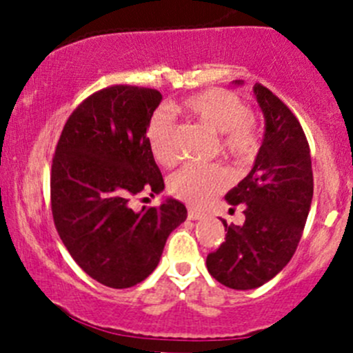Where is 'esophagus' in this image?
Listing matches in <instances>:
<instances>
[{
  "mask_svg": "<svg viewBox=\"0 0 353 353\" xmlns=\"http://www.w3.org/2000/svg\"><path fill=\"white\" fill-rule=\"evenodd\" d=\"M188 219H190V220H201V219H205V213L198 212V210H194V208H190V212H188Z\"/></svg>",
  "mask_w": 353,
  "mask_h": 353,
  "instance_id": "34e87169",
  "label": "esophagus"
}]
</instances>
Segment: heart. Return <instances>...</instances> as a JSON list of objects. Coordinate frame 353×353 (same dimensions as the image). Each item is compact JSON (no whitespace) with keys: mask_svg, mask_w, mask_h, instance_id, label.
Instances as JSON below:
<instances>
[{"mask_svg":"<svg viewBox=\"0 0 353 353\" xmlns=\"http://www.w3.org/2000/svg\"><path fill=\"white\" fill-rule=\"evenodd\" d=\"M181 110L205 124L219 137V148L223 155L245 160L256 152L258 140L251 126V112L243 99L223 88H212L191 95ZM147 141L152 155L160 165L172 167L177 162L174 143V116L169 110H159L147 128ZM230 184V176L222 165H186L169 179V191L176 198L194 206H203L222 193Z\"/></svg>","mask_w":353,"mask_h":353,"instance_id":"obj_1","label":"heart"}]
</instances>
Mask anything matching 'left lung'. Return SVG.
Wrapping results in <instances>:
<instances>
[{
  "label": "left lung",
  "mask_w": 353,
  "mask_h": 353,
  "mask_svg": "<svg viewBox=\"0 0 353 353\" xmlns=\"http://www.w3.org/2000/svg\"><path fill=\"white\" fill-rule=\"evenodd\" d=\"M243 85V80L232 81ZM265 117V134L252 169L225 194L243 205V225H227L225 243L206 256L210 275L234 290L270 282L294 256L312 201L309 145L290 109L263 85L252 87Z\"/></svg>",
  "instance_id": "left-lung-1"
}]
</instances>
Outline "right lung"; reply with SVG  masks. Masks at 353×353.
I'll use <instances>...</instances> for the list:
<instances>
[{
    "label": "right lung",
    "mask_w": 353,
    "mask_h": 353,
    "mask_svg": "<svg viewBox=\"0 0 353 353\" xmlns=\"http://www.w3.org/2000/svg\"><path fill=\"white\" fill-rule=\"evenodd\" d=\"M162 94L114 85L81 102L56 147L51 205L56 229L77 265L110 288L143 282L157 268L167 237L186 220L179 199L134 212L131 196L163 191L147 141Z\"/></svg>",
    "instance_id": "obj_1"
}]
</instances>
